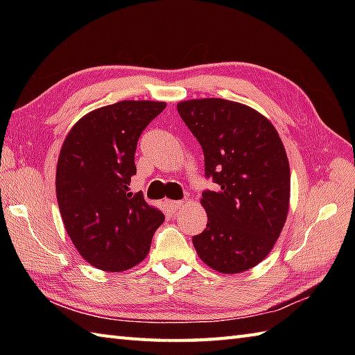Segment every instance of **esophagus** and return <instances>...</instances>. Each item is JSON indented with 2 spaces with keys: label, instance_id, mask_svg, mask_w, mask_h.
Returning <instances> with one entry per match:
<instances>
[{
  "label": "esophagus",
  "instance_id": "34e87169",
  "mask_svg": "<svg viewBox=\"0 0 355 355\" xmlns=\"http://www.w3.org/2000/svg\"><path fill=\"white\" fill-rule=\"evenodd\" d=\"M166 205H168V207L171 210H178L180 207H183L184 201H171V200H168V201H166Z\"/></svg>",
  "mask_w": 355,
  "mask_h": 355
}]
</instances>
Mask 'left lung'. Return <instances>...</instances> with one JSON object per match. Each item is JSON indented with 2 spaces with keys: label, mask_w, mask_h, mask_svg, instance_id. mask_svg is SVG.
<instances>
[{
  "label": "left lung",
  "mask_w": 355,
  "mask_h": 355,
  "mask_svg": "<svg viewBox=\"0 0 355 355\" xmlns=\"http://www.w3.org/2000/svg\"><path fill=\"white\" fill-rule=\"evenodd\" d=\"M178 114L205 154V172L218 184L202 192L205 232L192 238L201 261L224 275L245 271L266 258L290 207V164L267 117L225 99H193Z\"/></svg>",
  "instance_id": "1"
}]
</instances>
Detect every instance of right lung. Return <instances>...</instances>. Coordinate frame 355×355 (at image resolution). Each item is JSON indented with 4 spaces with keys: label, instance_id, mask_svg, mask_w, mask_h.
<instances>
[{
    "label": "right lung",
    "instance_id": "add662e5",
    "mask_svg": "<svg viewBox=\"0 0 355 355\" xmlns=\"http://www.w3.org/2000/svg\"><path fill=\"white\" fill-rule=\"evenodd\" d=\"M164 102L122 101L88 112L67 134L56 168L65 230L82 258L105 271H125L146 258L164 215L130 192L143 130Z\"/></svg>",
    "mask_w": 355,
    "mask_h": 355
}]
</instances>
